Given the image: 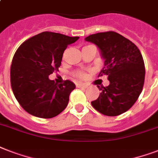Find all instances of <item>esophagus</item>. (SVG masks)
Listing matches in <instances>:
<instances>
[{"mask_svg":"<svg viewBox=\"0 0 158 158\" xmlns=\"http://www.w3.org/2000/svg\"><path fill=\"white\" fill-rule=\"evenodd\" d=\"M77 87H79V88H81V89H86L87 85L84 84H77Z\"/></svg>","mask_w":158,"mask_h":158,"instance_id":"esophagus-1","label":"esophagus"}]
</instances>
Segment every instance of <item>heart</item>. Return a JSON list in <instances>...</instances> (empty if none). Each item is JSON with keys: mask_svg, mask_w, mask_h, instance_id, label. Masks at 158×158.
<instances>
[{"mask_svg": "<svg viewBox=\"0 0 158 158\" xmlns=\"http://www.w3.org/2000/svg\"><path fill=\"white\" fill-rule=\"evenodd\" d=\"M76 75L80 79H84L86 76V74L84 71H77L76 72Z\"/></svg>", "mask_w": 158, "mask_h": 158, "instance_id": "heart-1", "label": "heart"}]
</instances>
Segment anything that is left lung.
<instances>
[{
	"mask_svg": "<svg viewBox=\"0 0 158 158\" xmlns=\"http://www.w3.org/2000/svg\"><path fill=\"white\" fill-rule=\"evenodd\" d=\"M85 40L99 48L105 61L98 76L107 75L110 81L107 87L98 86L101 93L92 106L108 116L127 111L139 98L144 84L145 66L140 51L113 31L92 34Z\"/></svg>",
	"mask_w": 158,
	"mask_h": 158,
	"instance_id": "obj_1",
	"label": "left lung"
}]
</instances>
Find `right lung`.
Listing matches in <instances>:
<instances>
[{
	"instance_id": "obj_1",
	"label": "right lung",
	"mask_w": 158,
	"mask_h": 158,
	"mask_svg": "<svg viewBox=\"0 0 158 158\" xmlns=\"http://www.w3.org/2000/svg\"><path fill=\"white\" fill-rule=\"evenodd\" d=\"M79 37L43 32L23 42L14 55L10 84L22 107L39 118H52L66 107L75 84L69 80L56 84L48 76L60 66L67 46Z\"/></svg>"
}]
</instances>
